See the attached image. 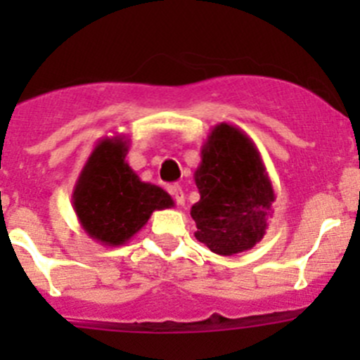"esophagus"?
Here are the masks:
<instances>
[{"mask_svg": "<svg viewBox=\"0 0 360 360\" xmlns=\"http://www.w3.org/2000/svg\"><path fill=\"white\" fill-rule=\"evenodd\" d=\"M169 193L172 195L177 205H184V191H183V188L179 186V184H170Z\"/></svg>", "mask_w": 360, "mask_h": 360, "instance_id": "34e87169", "label": "esophagus"}]
</instances>
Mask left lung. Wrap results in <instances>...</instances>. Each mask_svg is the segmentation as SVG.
Wrapping results in <instances>:
<instances>
[{
    "instance_id": "1",
    "label": "left lung",
    "mask_w": 360,
    "mask_h": 360,
    "mask_svg": "<svg viewBox=\"0 0 360 360\" xmlns=\"http://www.w3.org/2000/svg\"><path fill=\"white\" fill-rule=\"evenodd\" d=\"M195 170L200 200L191 207L195 237L219 256L252 249L268 230L274 184L256 144L244 130L219 123L202 146Z\"/></svg>"
}]
</instances>
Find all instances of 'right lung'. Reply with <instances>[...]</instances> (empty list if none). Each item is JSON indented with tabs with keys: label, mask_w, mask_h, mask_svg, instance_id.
Masks as SVG:
<instances>
[{
	"label": "right lung",
	"mask_w": 360,
	"mask_h": 360,
	"mask_svg": "<svg viewBox=\"0 0 360 360\" xmlns=\"http://www.w3.org/2000/svg\"><path fill=\"white\" fill-rule=\"evenodd\" d=\"M129 139L104 137L90 153L72 190V209L83 231L103 245H123L155 210L174 207L157 184L139 179L127 163Z\"/></svg>",
	"instance_id": "right-lung-1"
}]
</instances>
